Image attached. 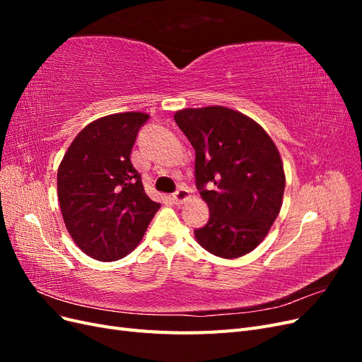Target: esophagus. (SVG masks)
I'll return each instance as SVG.
<instances>
[{
    "label": "esophagus",
    "mask_w": 362,
    "mask_h": 362,
    "mask_svg": "<svg viewBox=\"0 0 362 362\" xmlns=\"http://www.w3.org/2000/svg\"><path fill=\"white\" fill-rule=\"evenodd\" d=\"M172 198H173L175 204H182L184 201H187L190 198V192L185 187H180L177 192L172 194Z\"/></svg>",
    "instance_id": "1"
}]
</instances>
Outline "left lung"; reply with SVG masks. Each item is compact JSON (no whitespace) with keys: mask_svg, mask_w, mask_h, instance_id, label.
<instances>
[{"mask_svg":"<svg viewBox=\"0 0 362 362\" xmlns=\"http://www.w3.org/2000/svg\"><path fill=\"white\" fill-rule=\"evenodd\" d=\"M173 119L194 149L196 187L210 208L196 240L216 257L249 254L282 205L286 175L275 144L255 120L221 105L184 108Z\"/></svg>","mask_w":362,"mask_h":362,"instance_id":"left-lung-1","label":"left lung"}]
</instances>
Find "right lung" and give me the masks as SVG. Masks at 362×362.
<instances>
[{
	"instance_id": "1",
	"label": "right lung",
	"mask_w": 362,
	"mask_h": 362,
	"mask_svg": "<svg viewBox=\"0 0 362 362\" xmlns=\"http://www.w3.org/2000/svg\"><path fill=\"white\" fill-rule=\"evenodd\" d=\"M148 119L139 112L98 119L80 131L62 160L57 190L63 221L76 246L95 259L129 254L160 208L129 160Z\"/></svg>"
}]
</instances>
